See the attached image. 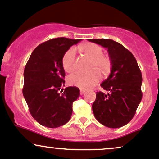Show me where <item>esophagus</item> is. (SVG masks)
I'll return each instance as SVG.
<instances>
[{
    "label": "esophagus",
    "instance_id": "esophagus-1",
    "mask_svg": "<svg viewBox=\"0 0 159 159\" xmlns=\"http://www.w3.org/2000/svg\"><path fill=\"white\" fill-rule=\"evenodd\" d=\"M85 90H83V89H80V94H83L85 93Z\"/></svg>",
    "mask_w": 159,
    "mask_h": 159
}]
</instances>
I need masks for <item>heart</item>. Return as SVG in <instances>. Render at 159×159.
<instances>
[{"instance_id":"heart-1","label":"heart","mask_w":159,"mask_h":159,"mask_svg":"<svg viewBox=\"0 0 159 159\" xmlns=\"http://www.w3.org/2000/svg\"><path fill=\"white\" fill-rule=\"evenodd\" d=\"M82 51L86 56L92 59L91 68H97L103 74H107L111 68V60L108 56L103 55V49L101 46L92 43L85 44L80 47ZM62 65L65 71L70 73L76 68V49L75 47H70L65 53L62 58ZM101 75L97 69L89 72H78L68 76V83L70 85L76 86L82 89L92 88L99 83Z\"/></svg>"}]
</instances>
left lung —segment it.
Wrapping results in <instances>:
<instances>
[{"instance_id":"8db88e82","label":"left lung","mask_w":159,"mask_h":159,"mask_svg":"<svg viewBox=\"0 0 159 159\" xmlns=\"http://www.w3.org/2000/svg\"><path fill=\"white\" fill-rule=\"evenodd\" d=\"M89 41L107 48L112 64L110 76L101 84L109 93H96L94 117L106 127H122L133 119L141 101V71L132 53L119 43L110 39Z\"/></svg>"}]
</instances>
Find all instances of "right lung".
Here are the masks:
<instances>
[{
    "instance_id": "right-lung-1",
    "label": "right lung",
    "mask_w": 159,
    "mask_h": 159,
    "mask_svg": "<svg viewBox=\"0 0 159 159\" xmlns=\"http://www.w3.org/2000/svg\"><path fill=\"white\" fill-rule=\"evenodd\" d=\"M80 40L58 37L46 41L35 48L27 62L22 93L30 113L43 126L58 128L70 119L73 102L80 97V89L67 87L60 93L65 83L62 58Z\"/></svg>"
}]
</instances>
